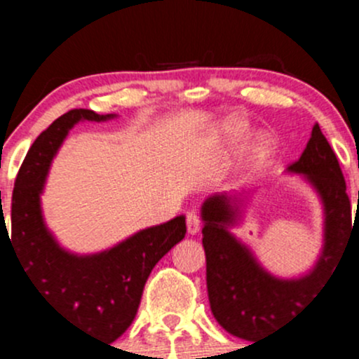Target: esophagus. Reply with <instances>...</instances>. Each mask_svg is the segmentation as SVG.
Here are the masks:
<instances>
[{
  "instance_id": "1",
  "label": "esophagus",
  "mask_w": 359,
  "mask_h": 359,
  "mask_svg": "<svg viewBox=\"0 0 359 359\" xmlns=\"http://www.w3.org/2000/svg\"><path fill=\"white\" fill-rule=\"evenodd\" d=\"M186 220H187V233H189L191 236H194V234L200 233L201 222H200V217H198L196 212H187Z\"/></svg>"
}]
</instances>
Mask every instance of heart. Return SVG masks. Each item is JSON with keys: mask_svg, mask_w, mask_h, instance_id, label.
Segmentation results:
<instances>
[{"mask_svg": "<svg viewBox=\"0 0 359 359\" xmlns=\"http://www.w3.org/2000/svg\"><path fill=\"white\" fill-rule=\"evenodd\" d=\"M220 135H222V139L226 140V142L238 144L245 139V135H247V128H245L243 125H240V123L226 121L222 126H220ZM267 149H269V144H267V140L264 139V137L255 139V142H253L252 146V151H250V158H248L250 165L252 166L259 165V163L262 161V158L266 156Z\"/></svg>", "mask_w": 359, "mask_h": 359, "instance_id": "obj_1", "label": "heart"}]
</instances>
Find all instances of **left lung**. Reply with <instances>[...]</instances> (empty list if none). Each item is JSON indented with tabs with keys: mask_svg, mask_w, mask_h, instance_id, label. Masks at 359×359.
Here are the masks:
<instances>
[{
	"mask_svg": "<svg viewBox=\"0 0 359 359\" xmlns=\"http://www.w3.org/2000/svg\"><path fill=\"white\" fill-rule=\"evenodd\" d=\"M287 173L309 184L323 208L320 255L299 276L281 278L267 271L253 250L231 233L252 194L215 193L201 205L210 309L224 330L253 344L278 332L321 292L354 231L342 170L318 123L302 156Z\"/></svg>",
	"mask_w": 359,
	"mask_h": 359,
	"instance_id": "8db88e82",
	"label": "left lung"
}]
</instances>
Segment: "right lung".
Instances as JSON below:
<instances>
[{
	"instance_id": "obj_1",
	"label": "right lung",
	"mask_w": 359,
	"mask_h": 359,
	"mask_svg": "<svg viewBox=\"0 0 359 359\" xmlns=\"http://www.w3.org/2000/svg\"><path fill=\"white\" fill-rule=\"evenodd\" d=\"M116 114L72 109L52 123L29 149L12 196V240L5 217L1 234L8 236L32 287L41 300L69 325L114 342L132 325L144 285L165 253L186 236V217L147 227L114 247L88 255L69 252L57 241L43 217L41 194L57 151L79 121H109Z\"/></svg>"
}]
</instances>
